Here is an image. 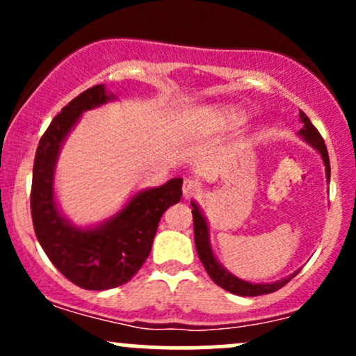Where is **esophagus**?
I'll return each mask as SVG.
<instances>
[{
    "label": "esophagus",
    "instance_id": "esophagus-1",
    "mask_svg": "<svg viewBox=\"0 0 356 356\" xmlns=\"http://www.w3.org/2000/svg\"><path fill=\"white\" fill-rule=\"evenodd\" d=\"M199 191H201V186H199V184L195 181H192V179H186V181H184L182 194H184V197H186V199H191L192 195L197 194Z\"/></svg>",
    "mask_w": 356,
    "mask_h": 356
}]
</instances>
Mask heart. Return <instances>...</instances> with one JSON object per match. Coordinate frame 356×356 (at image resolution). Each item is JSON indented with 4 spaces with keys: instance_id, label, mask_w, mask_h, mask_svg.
I'll return each mask as SVG.
<instances>
[{
    "instance_id": "1",
    "label": "heart",
    "mask_w": 356,
    "mask_h": 356,
    "mask_svg": "<svg viewBox=\"0 0 356 356\" xmlns=\"http://www.w3.org/2000/svg\"><path fill=\"white\" fill-rule=\"evenodd\" d=\"M207 120L214 129H227V127L239 125L241 122L246 120V113L239 108L222 107L209 110L207 113Z\"/></svg>"
}]
</instances>
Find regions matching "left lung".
Instances as JSON below:
<instances>
[{"instance_id": "8db88e82", "label": "left lung", "mask_w": 356, "mask_h": 356, "mask_svg": "<svg viewBox=\"0 0 356 356\" xmlns=\"http://www.w3.org/2000/svg\"><path fill=\"white\" fill-rule=\"evenodd\" d=\"M300 118L301 122H303V129L300 130V136L303 137L309 145L314 147L318 152H320L326 167V179L330 181V157H328V150H326L325 140H323V137L316 130V127L309 122V118L306 117V113L301 112V110H300ZM191 204H192V218H194V241H195V249H197L199 259H201L202 266L206 268L207 275L211 276V280L218 286H220L222 289L232 293V295H239V296L269 295V293H275L280 288H283L286 283H289V281L300 273V269H298V271L293 273L291 276L283 277V280L276 281V283H264V284L248 283V281H243L239 280V277H236L234 275H231L226 268L220 266L219 261L216 259L214 252H212V248L209 243V227H207L206 218L202 216V212L199 209L197 204L195 202H191Z\"/></svg>"}]
</instances>
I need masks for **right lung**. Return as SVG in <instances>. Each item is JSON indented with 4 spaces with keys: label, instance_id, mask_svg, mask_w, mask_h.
Instances as JSON below:
<instances>
[{
    "label": "right lung",
    "instance_id": "add662e5",
    "mask_svg": "<svg viewBox=\"0 0 356 356\" xmlns=\"http://www.w3.org/2000/svg\"><path fill=\"white\" fill-rule=\"evenodd\" d=\"M113 99L104 85H95L61 108L40 138L31 182V219L43 251L68 281L93 291L132 280L150 254L162 214L182 197V179L175 177L137 192L124 209L95 227L81 229L61 216L53 191L60 147L81 113Z\"/></svg>",
    "mask_w": 356,
    "mask_h": 356
}]
</instances>
